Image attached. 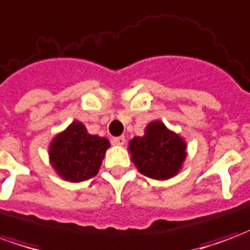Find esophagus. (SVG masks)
Segmentation results:
<instances>
[{"instance_id":"34e87169","label":"esophagus","mask_w":250,"mask_h":250,"mask_svg":"<svg viewBox=\"0 0 250 250\" xmlns=\"http://www.w3.org/2000/svg\"><path fill=\"white\" fill-rule=\"evenodd\" d=\"M112 143L116 145V146H123L125 143V136H116V138H112Z\"/></svg>"}]
</instances>
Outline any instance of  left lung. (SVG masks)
<instances>
[{
  "mask_svg": "<svg viewBox=\"0 0 250 250\" xmlns=\"http://www.w3.org/2000/svg\"><path fill=\"white\" fill-rule=\"evenodd\" d=\"M186 148L184 138L168 130L161 120H152L145 128V135L135 136L128 143L131 161L138 171L158 181L173 178L181 171Z\"/></svg>",
  "mask_w": 250,
  "mask_h": 250,
  "instance_id": "obj_1",
  "label": "left lung"
}]
</instances>
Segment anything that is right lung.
Here are the masks:
<instances>
[{"label": "right lung", "instance_id": "obj_1", "mask_svg": "<svg viewBox=\"0 0 250 250\" xmlns=\"http://www.w3.org/2000/svg\"><path fill=\"white\" fill-rule=\"evenodd\" d=\"M108 147L107 138L91 135L82 122L75 120L52 139L49 162L62 179L83 182L99 173Z\"/></svg>", "mask_w": 250, "mask_h": 250}]
</instances>
